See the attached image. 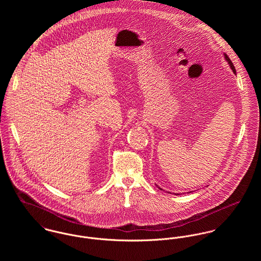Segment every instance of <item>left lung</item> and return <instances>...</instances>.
Returning <instances> with one entry per match:
<instances>
[{
	"label": "left lung",
	"instance_id": "obj_1",
	"mask_svg": "<svg viewBox=\"0 0 261 261\" xmlns=\"http://www.w3.org/2000/svg\"><path fill=\"white\" fill-rule=\"evenodd\" d=\"M224 58H225V60L228 62V64H229V66H230L231 70L233 71V73H234V74H236V70H235V67H234V65H233L232 61L230 60V58H229V57H228V56H227L225 53H224ZM158 188H159V189H161L160 187H158ZM161 190H162V189H161ZM175 194H176V193H175ZM176 195H179V194H176Z\"/></svg>",
	"mask_w": 261,
	"mask_h": 261
}]
</instances>
